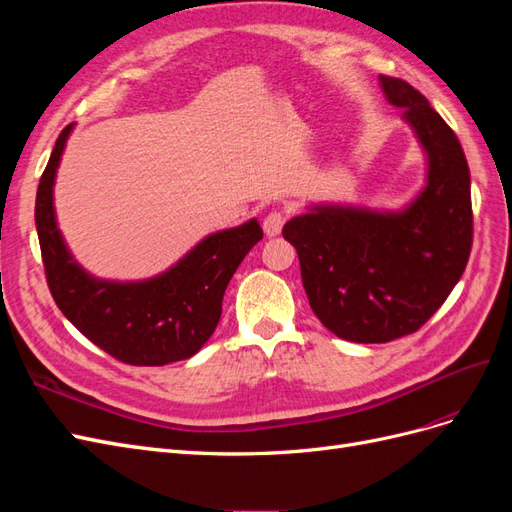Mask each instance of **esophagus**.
Masks as SVG:
<instances>
[{"instance_id":"esophagus-1","label":"esophagus","mask_w":512,"mask_h":512,"mask_svg":"<svg viewBox=\"0 0 512 512\" xmlns=\"http://www.w3.org/2000/svg\"><path fill=\"white\" fill-rule=\"evenodd\" d=\"M284 226V213L282 211H271L265 220H262V230H265L267 237H277Z\"/></svg>"}]
</instances>
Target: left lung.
<instances>
[{"label": "left lung", "mask_w": 512, "mask_h": 512, "mask_svg": "<svg viewBox=\"0 0 512 512\" xmlns=\"http://www.w3.org/2000/svg\"><path fill=\"white\" fill-rule=\"evenodd\" d=\"M427 160L425 185L401 209L309 205L284 224L318 320L356 344L418 331L466 271L472 250L470 168L459 138L412 85L380 76Z\"/></svg>", "instance_id": "obj_1"}]
</instances>
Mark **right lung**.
<instances>
[{"mask_svg":"<svg viewBox=\"0 0 512 512\" xmlns=\"http://www.w3.org/2000/svg\"><path fill=\"white\" fill-rule=\"evenodd\" d=\"M74 123L59 134L36 194V230L57 307L89 342L128 365H166L194 356L222 316L230 277L262 239L256 218L200 239L173 267L119 282L85 271L57 226L53 188Z\"/></svg>","mask_w":512,"mask_h":512,"instance_id":"1","label":"right lung"}]
</instances>
